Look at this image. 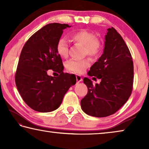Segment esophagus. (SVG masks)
Here are the masks:
<instances>
[{
    "instance_id": "obj_1",
    "label": "esophagus",
    "mask_w": 149,
    "mask_h": 149,
    "mask_svg": "<svg viewBox=\"0 0 149 149\" xmlns=\"http://www.w3.org/2000/svg\"><path fill=\"white\" fill-rule=\"evenodd\" d=\"M76 79H77V82H79H79L82 81V80H83L81 76V75H79V74H77L76 75Z\"/></svg>"
}]
</instances>
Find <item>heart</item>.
I'll use <instances>...</instances> for the list:
<instances>
[{
	"mask_svg": "<svg viewBox=\"0 0 149 149\" xmlns=\"http://www.w3.org/2000/svg\"><path fill=\"white\" fill-rule=\"evenodd\" d=\"M70 38L74 43L84 46V55H87L92 58H95L100 54L102 49V43L95 34L87 30H79L72 33ZM56 52L61 58H66L68 54L69 46L66 39L60 38L56 46ZM90 65L88 58L83 60L71 59L66 62V68L70 72L81 74Z\"/></svg>",
	"mask_w": 149,
	"mask_h": 149,
	"instance_id": "b5f03b06",
	"label": "heart"
}]
</instances>
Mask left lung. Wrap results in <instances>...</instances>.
<instances>
[{
  "label": "left lung",
  "mask_w": 149,
  "mask_h": 149,
  "mask_svg": "<svg viewBox=\"0 0 149 149\" xmlns=\"http://www.w3.org/2000/svg\"><path fill=\"white\" fill-rule=\"evenodd\" d=\"M100 84L83 79L87 94L81 101L85 113L97 118L115 113L126 103L133 89L134 65L130 52L120 34L113 27L107 29L103 54L88 72Z\"/></svg>",
  "instance_id": "left-lung-1"
}]
</instances>
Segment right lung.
<instances>
[{
	"label": "right lung",
	"mask_w": 149,
	"mask_h": 149,
	"mask_svg": "<svg viewBox=\"0 0 149 149\" xmlns=\"http://www.w3.org/2000/svg\"><path fill=\"white\" fill-rule=\"evenodd\" d=\"M68 24L49 23L29 38L21 50L15 72V83L28 106L39 112L52 111L61 104L64 95L75 85L76 77L63 72L56 46ZM59 73L49 76L47 70Z\"/></svg>",
	"instance_id": "obj_1"
}]
</instances>
